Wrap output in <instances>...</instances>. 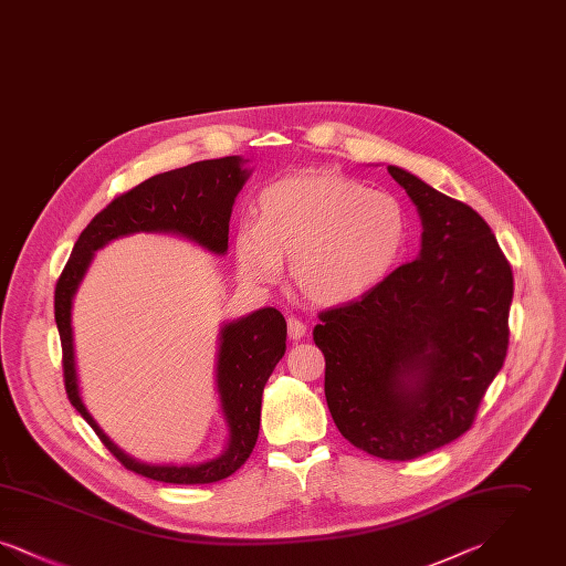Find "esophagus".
I'll return each mask as SVG.
<instances>
[{
  "instance_id": "1",
  "label": "esophagus",
  "mask_w": 566,
  "mask_h": 566,
  "mask_svg": "<svg viewBox=\"0 0 566 566\" xmlns=\"http://www.w3.org/2000/svg\"><path fill=\"white\" fill-rule=\"evenodd\" d=\"M286 323H289V337H291V339H295L296 342V339H301V337L305 335V331H307L305 324L301 323L295 316H291Z\"/></svg>"
}]
</instances>
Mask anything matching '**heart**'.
<instances>
[{
    "label": "heart",
    "mask_w": 566,
    "mask_h": 566,
    "mask_svg": "<svg viewBox=\"0 0 566 566\" xmlns=\"http://www.w3.org/2000/svg\"><path fill=\"white\" fill-rule=\"evenodd\" d=\"M409 238L403 203L339 171L282 178L259 195L256 220L243 222L235 256L245 280L271 284L293 259L301 295L344 305L369 293L395 268Z\"/></svg>",
    "instance_id": "1"
}]
</instances>
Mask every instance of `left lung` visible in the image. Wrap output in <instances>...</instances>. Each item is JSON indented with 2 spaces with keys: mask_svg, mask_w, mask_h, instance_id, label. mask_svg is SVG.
<instances>
[{
  "mask_svg": "<svg viewBox=\"0 0 566 566\" xmlns=\"http://www.w3.org/2000/svg\"><path fill=\"white\" fill-rule=\"evenodd\" d=\"M388 174L422 218V250L376 289L318 314L324 395L339 432L411 460L471 429L510 346L513 273L482 216L401 167Z\"/></svg>",
  "mask_w": 566,
  "mask_h": 566,
  "instance_id": "left-lung-1",
  "label": "left lung"
}]
</instances>
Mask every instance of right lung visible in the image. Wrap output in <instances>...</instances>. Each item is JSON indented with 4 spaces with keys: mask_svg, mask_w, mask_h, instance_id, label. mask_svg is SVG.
Instances as JSON below:
<instances>
[{
    "mask_svg": "<svg viewBox=\"0 0 566 566\" xmlns=\"http://www.w3.org/2000/svg\"><path fill=\"white\" fill-rule=\"evenodd\" d=\"M242 163V157L190 163L118 195L86 224L54 289V321L63 348V379L70 403L125 469L165 484H212L233 475L252 454L261 427L263 388L286 352V321L277 310L263 307L242 321L224 324L220 331L216 384L229 427L224 454L201 464H146L114 446L82 403L74 360L72 298L93 252L137 231L178 233L214 254H224L231 210L250 176Z\"/></svg>",
    "mask_w": 566,
    "mask_h": 566,
    "instance_id": "1",
    "label": "right lung"
}]
</instances>
